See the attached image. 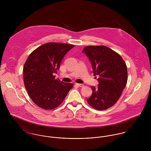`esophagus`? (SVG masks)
Wrapping results in <instances>:
<instances>
[{
    "label": "esophagus",
    "mask_w": 151,
    "mask_h": 151,
    "mask_svg": "<svg viewBox=\"0 0 151 151\" xmlns=\"http://www.w3.org/2000/svg\"><path fill=\"white\" fill-rule=\"evenodd\" d=\"M76 86H79V87H83V86H84V85L83 84H77V83H76Z\"/></svg>",
    "instance_id": "1"
}]
</instances>
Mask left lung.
Listing matches in <instances>:
<instances>
[{"label":"left lung","mask_w":151,"mask_h":151,"mask_svg":"<svg viewBox=\"0 0 151 151\" xmlns=\"http://www.w3.org/2000/svg\"><path fill=\"white\" fill-rule=\"evenodd\" d=\"M82 52L91 62L93 76H99L98 87L91 86L92 93L87 99L88 103L98 110L111 107L127 84L126 63L119 54L105 46H86Z\"/></svg>","instance_id":"8db88e82"}]
</instances>
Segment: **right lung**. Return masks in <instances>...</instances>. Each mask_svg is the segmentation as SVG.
<instances>
[{"label": "right lung", "mask_w": 151, "mask_h": 151, "mask_svg": "<svg viewBox=\"0 0 151 151\" xmlns=\"http://www.w3.org/2000/svg\"><path fill=\"white\" fill-rule=\"evenodd\" d=\"M74 45L67 43H45L34 50L27 58L23 69L24 83L32 101L40 108L51 110L64 101L71 83L56 80L61 62Z\"/></svg>", "instance_id": "1"}]
</instances>
